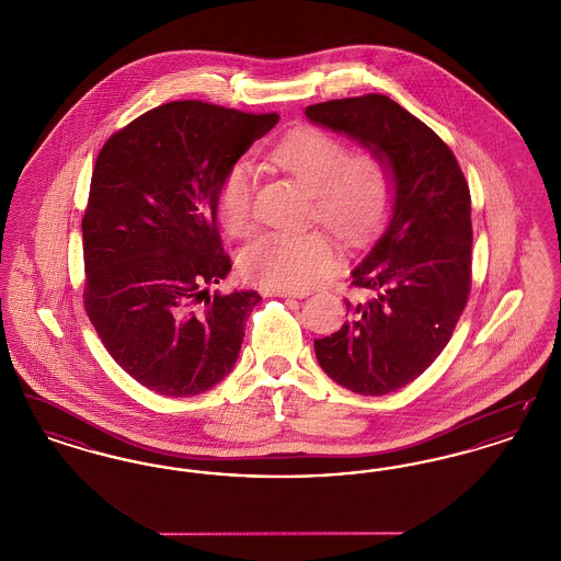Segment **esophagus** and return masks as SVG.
Instances as JSON below:
<instances>
[{
  "label": "esophagus",
  "instance_id": "esophagus-1",
  "mask_svg": "<svg viewBox=\"0 0 561 561\" xmlns=\"http://www.w3.org/2000/svg\"><path fill=\"white\" fill-rule=\"evenodd\" d=\"M268 296H282V298H305L309 296L307 290H267Z\"/></svg>",
  "mask_w": 561,
  "mask_h": 561
}]
</instances>
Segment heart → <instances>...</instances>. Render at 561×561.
Listing matches in <instances>:
<instances>
[{"instance_id":"obj_1","label":"heart","mask_w":561,"mask_h":561,"mask_svg":"<svg viewBox=\"0 0 561 561\" xmlns=\"http://www.w3.org/2000/svg\"><path fill=\"white\" fill-rule=\"evenodd\" d=\"M273 160L313 195L316 214L341 240H366L391 208L393 183L376 153L351 156L347 142L325 130L307 128L286 138ZM256 170L238 161L218 191V218L231 236H245L252 225ZM336 263V252L320 231H271L241 254L243 275L261 286L300 290Z\"/></svg>"}]
</instances>
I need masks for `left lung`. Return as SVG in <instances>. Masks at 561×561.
Returning <instances> with one entry per match:
<instances>
[{
    "label": "left lung",
    "mask_w": 561,
    "mask_h": 561,
    "mask_svg": "<svg viewBox=\"0 0 561 561\" xmlns=\"http://www.w3.org/2000/svg\"><path fill=\"white\" fill-rule=\"evenodd\" d=\"M387 163L393 183L382 233L351 271L364 298L316 341L321 370L359 396H387L427 370L448 345L471 290V195L448 145L382 94L305 108Z\"/></svg>",
    "instance_id": "left-lung-1"
}]
</instances>
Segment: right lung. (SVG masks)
Masks as SVG:
<instances>
[{
    "label": "right lung",
    "instance_id": "obj_1",
    "mask_svg": "<svg viewBox=\"0 0 561 561\" xmlns=\"http://www.w3.org/2000/svg\"><path fill=\"white\" fill-rule=\"evenodd\" d=\"M279 122L174 101L113 134L81 220L85 313L108 355L165 398L213 389L233 370L256 290L210 294L231 271L216 229L218 191Z\"/></svg>",
    "mask_w": 561,
    "mask_h": 561
}]
</instances>
